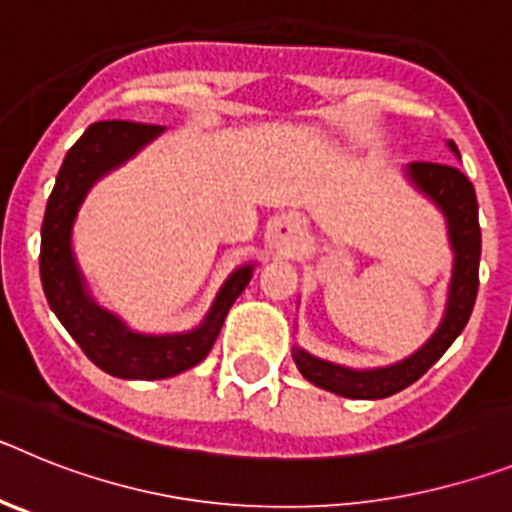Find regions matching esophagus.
Wrapping results in <instances>:
<instances>
[{
  "mask_svg": "<svg viewBox=\"0 0 512 512\" xmlns=\"http://www.w3.org/2000/svg\"><path fill=\"white\" fill-rule=\"evenodd\" d=\"M300 235V225H297V220H292V217H282V220H277V225H274V238H277V243L284 251H289V248L295 246V243L300 241Z\"/></svg>",
  "mask_w": 512,
  "mask_h": 512,
  "instance_id": "34e87169",
  "label": "esophagus"
}]
</instances>
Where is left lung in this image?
<instances>
[{"label":"left lung","instance_id":"8db88e82","mask_svg":"<svg viewBox=\"0 0 512 512\" xmlns=\"http://www.w3.org/2000/svg\"><path fill=\"white\" fill-rule=\"evenodd\" d=\"M446 146L459 158V148L454 146V140H446ZM402 176L420 197H425L443 215L451 256H454L449 295H446L441 323L433 330L431 338L418 351L395 364L354 369V366L320 359L302 346L292 348L297 369L307 382L320 390L333 392V395L351 397V400H382V397L397 395L400 390L410 387L415 379L423 377L464 330L469 315H472L474 300H477L482 233H479V207L472 182L456 166L428 164V161L408 164L402 169Z\"/></svg>","mask_w":512,"mask_h":512}]
</instances>
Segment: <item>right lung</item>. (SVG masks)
I'll return each mask as SVG.
<instances>
[{
  "label": "right lung",
  "instance_id": "right-lung-1",
  "mask_svg": "<svg viewBox=\"0 0 512 512\" xmlns=\"http://www.w3.org/2000/svg\"><path fill=\"white\" fill-rule=\"evenodd\" d=\"M166 128L138 122H94L63 158L40 228V282L45 300L81 351L117 379H166L210 354L225 315L251 282L256 261L228 274L200 325L182 333H140L94 300L74 253V223L94 184L125 166Z\"/></svg>",
  "mask_w": 512,
  "mask_h": 512
}]
</instances>
